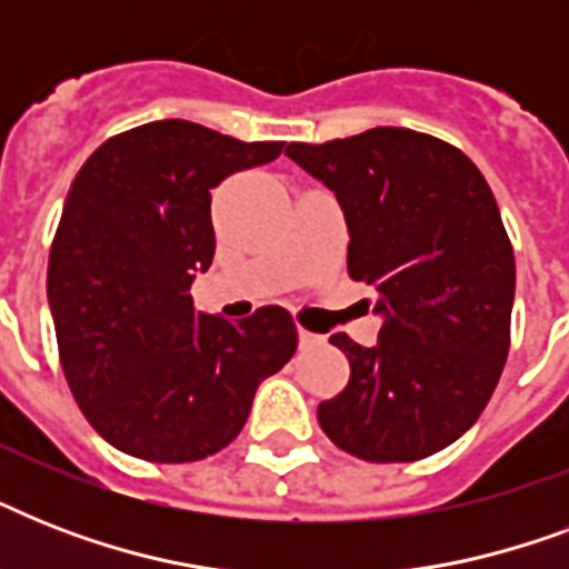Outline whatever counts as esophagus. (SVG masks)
<instances>
[{"label":"esophagus","mask_w":569,"mask_h":569,"mask_svg":"<svg viewBox=\"0 0 569 569\" xmlns=\"http://www.w3.org/2000/svg\"><path fill=\"white\" fill-rule=\"evenodd\" d=\"M321 337H316V333H310V330L298 328V346L301 348H310V346H319Z\"/></svg>","instance_id":"1"}]
</instances>
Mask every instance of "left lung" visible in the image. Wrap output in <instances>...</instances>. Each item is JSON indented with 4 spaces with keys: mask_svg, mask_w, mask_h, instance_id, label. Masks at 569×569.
I'll list each match as a JSON object with an SVG mask.
<instances>
[{
    "mask_svg": "<svg viewBox=\"0 0 569 569\" xmlns=\"http://www.w3.org/2000/svg\"><path fill=\"white\" fill-rule=\"evenodd\" d=\"M286 156L337 194L348 274L383 319L372 348L330 337L351 378L319 405L321 431L372 463L446 449L476 425L511 346L517 271L493 191L458 147L413 129L289 144Z\"/></svg>",
    "mask_w": 569,
    "mask_h": 569,
    "instance_id": "left-lung-1",
    "label": "left lung"
}]
</instances>
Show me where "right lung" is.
<instances>
[{"instance_id": "add662e5", "label": "right lung", "mask_w": 569, "mask_h": 569, "mask_svg": "<svg viewBox=\"0 0 569 569\" xmlns=\"http://www.w3.org/2000/svg\"><path fill=\"white\" fill-rule=\"evenodd\" d=\"M280 153V141L153 120L109 138L76 173L47 295L67 383L114 449L153 463L209 458L292 360L298 330L283 307L232 325L191 303L214 257L212 189Z\"/></svg>"}]
</instances>
